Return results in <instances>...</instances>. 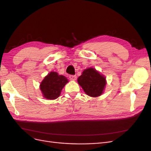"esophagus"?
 <instances>
[{
	"label": "esophagus",
	"instance_id": "obj_1",
	"mask_svg": "<svg viewBox=\"0 0 151 151\" xmlns=\"http://www.w3.org/2000/svg\"><path fill=\"white\" fill-rule=\"evenodd\" d=\"M69 79L71 81H76L77 79V76L76 75H70L69 76Z\"/></svg>",
	"mask_w": 151,
	"mask_h": 151
}]
</instances>
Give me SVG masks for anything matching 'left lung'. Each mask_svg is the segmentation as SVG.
Instances as JSON below:
<instances>
[{"instance_id": "obj_1", "label": "left lung", "mask_w": 151, "mask_h": 151, "mask_svg": "<svg viewBox=\"0 0 151 151\" xmlns=\"http://www.w3.org/2000/svg\"><path fill=\"white\" fill-rule=\"evenodd\" d=\"M77 82L86 94L91 97L101 96L106 84V78L93 68L85 69L78 77Z\"/></svg>"}]
</instances>
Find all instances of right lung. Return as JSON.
<instances>
[{"mask_svg":"<svg viewBox=\"0 0 151 151\" xmlns=\"http://www.w3.org/2000/svg\"><path fill=\"white\" fill-rule=\"evenodd\" d=\"M68 82L65 76L58 75L56 72H51L41 83L40 88L45 98L55 99L60 95L62 89Z\"/></svg>","mask_w":151,"mask_h":151,"instance_id":"right-lung-1","label":"right lung"}]
</instances>
